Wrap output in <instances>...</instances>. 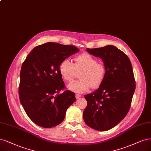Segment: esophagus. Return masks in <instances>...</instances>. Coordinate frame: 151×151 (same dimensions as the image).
I'll return each instance as SVG.
<instances>
[{"label":"esophagus","instance_id":"34e87169","mask_svg":"<svg viewBox=\"0 0 151 151\" xmlns=\"http://www.w3.org/2000/svg\"><path fill=\"white\" fill-rule=\"evenodd\" d=\"M82 96L81 95H80V94H76V99H79V98H80Z\"/></svg>","mask_w":151,"mask_h":151}]
</instances>
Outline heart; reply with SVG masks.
<instances>
[{"instance_id":"heart-1","label":"heart","mask_w":151,"mask_h":151,"mask_svg":"<svg viewBox=\"0 0 151 151\" xmlns=\"http://www.w3.org/2000/svg\"><path fill=\"white\" fill-rule=\"evenodd\" d=\"M74 63L69 59L62 60L59 65L60 74L63 79L69 82L73 81L77 72H81V79L72 82L69 89L74 92L82 93L91 87L97 88L104 80L107 68L106 64L89 53H83L76 56Z\"/></svg>"}]
</instances>
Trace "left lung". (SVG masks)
<instances>
[{
    "label": "left lung",
    "mask_w": 151,
    "mask_h": 151,
    "mask_svg": "<svg viewBox=\"0 0 151 151\" xmlns=\"http://www.w3.org/2000/svg\"><path fill=\"white\" fill-rule=\"evenodd\" d=\"M87 51L101 58L107 71L99 89L84 96L87 105L83 118L90 127L107 131L117 125L131 107L136 89L132 64L127 55L115 46L87 48Z\"/></svg>",
    "instance_id": "8db88e82"
}]
</instances>
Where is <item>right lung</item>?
<instances>
[{
  "label": "right lung",
  "mask_w": 151,
  "mask_h": 151,
  "mask_svg": "<svg viewBox=\"0 0 151 151\" xmlns=\"http://www.w3.org/2000/svg\"><path fill=\"white\" fill-rule=\"evenodd\" d=\"M79 51L76 46L47 42L27 56L20 72L19 95L28 117L37 125L50 128L64 121L75 93L65 90L59 72L60 62ZM61 90L64 92L60 94Z\"/></svg>",
  "instance_id": "1"
}]
</instances>
